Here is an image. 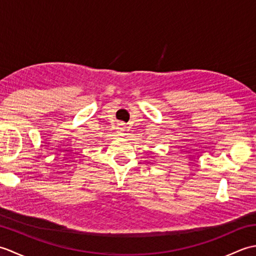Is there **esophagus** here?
<instances>
[{
    "mask_svg": "<svg viewBox=\"0 0 256 256\" xmlns=\"http://www.w3.org/2000/svg\"><path fill=\"white\" fill-rule=\"evenodd\" d=\"M118 133H120V135H124V132H125V128H124V125H120V126H118Z\"/></svg>",
    "mask_w": 256,
    "mask_h": 256,
    "instance_id": "obj_1",
    "label": "esophagus"
}]
</instances>
